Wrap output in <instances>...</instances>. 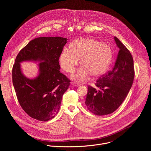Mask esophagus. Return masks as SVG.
Listing matches in <instances>:
<instances>
[{
  "instance_id": "34e87169",
  "label": "esophagus",
  "mask_w": 151,
  "mask_h": 151,
  "mask_svg": "<svg viewBox=\"0 0 151 151\" xmlns=\"http://www.w3.org/2000/svg\"><path fill=\"white\" fill-rule=\"evenodd\" d=\"M72 84H73L74 86H75V87H79V86L81 85V83H78V82H72Z\"/></svg>"
}]
</instances>
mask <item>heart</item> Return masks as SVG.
Instances as JSON below:
<instances>
[{"label":"heart","mask_w":151,"mask_h":151,"mask_svg":"<svg viewBox=\"0 0 151 151\" xmlns=\"http://www.w3.org/2000/svg\"><path fill=\"white\" fill-rule=\"evenodd\" d=\"M70 50L64 48L59 57L61 68L68 73L73 72L79 63L81 66L72 77L79 82L104 73L109 68L112 58V50L106 43L91 37H83L73 40Z\"/></svg>","instance_id":"obj_1"}]
</instances>
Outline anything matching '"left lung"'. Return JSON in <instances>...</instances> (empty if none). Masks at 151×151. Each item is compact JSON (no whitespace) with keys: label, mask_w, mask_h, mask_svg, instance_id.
Returning a JSON list of instances; mask_svg holds the SVG:
<instances>
[{"label":"left lung","mask_w":151,"mask_h":151,"mask_svg":"<svg viewBox=\"0 0 151 151\" xmlns=\"http://www.w3.org/2000/svg\"><path fill=\"white\" fill-rule=\"evenodd\" d=\"M119 48L116 61L112 70L101 75L94 88L88 85L85 103L93 114L102 116L115 111L126 98L131 89L134 68L133 57L122 43L114 37Z\"/></svg>","instance_id":"1"}]
</instances>
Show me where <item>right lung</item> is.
Masks as SVG:
<instances>
[{"label": "right lung", "instance_id": "add662e5", "mask_svg": "<svg viewBox=\"0 0 151 151\" xmlns=\"http://www.w3.org/2000/svg\"><path fill=\"white\" fill-rule=\"evenodd\" d=\"M68 39L61 37H40L21 50L12 68V83L18 101L30 117L47 121L58 112L63 94L70 80L60 72L58 60ZM39 60L40 74L35 79L24 77L19 62Z\"/></svg>", "mask_w": 151, "mask_h": 151}]
</instances>
